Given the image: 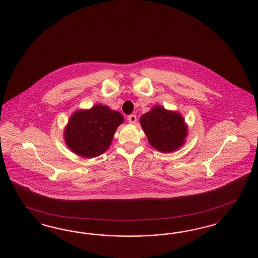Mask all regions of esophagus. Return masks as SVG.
<instances>
[{
    "label": "esophagus",
    "instance_id": "34e87169",
    "mask_svg": "<svg viewBox=\"0 0 258 258\" xmlns=\"http://www.w3.org/2000/svg\"><path fill=\"white\" fill-rule=\"evenodd\" d=\"M127 121L130 123H136V116L135 115H130L127 117Z\"/></svg>",
    "mask_w": 258,
    "mask_h": 258
}]
</instances>
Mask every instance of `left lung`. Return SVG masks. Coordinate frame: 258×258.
<instances>
[{"label": "left lung", "instance_id": "left-lung-1", "mask_svg": "<svg viewBox=\"0 0 258 258\" xmlns=\"http://www.w3.org/2000/svg\"><path fill=\"white\" fill-rule=\"evenodd\" d=\"M140 124L152 147L162 153H171L184 145L187 124L177 111L155 105L140 117Z\"/></svg>", "mask_w": 258, "mask_h": 258}]
</instances>
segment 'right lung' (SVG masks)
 I'll return each instance as SVG.
<instances>
[{
    "instance_id": "1",
    "label": "right lung",
    "mask_w": 258,
    "mask_h": 258,
    "mask_svg": "<svg viewBox=\"0 0 258 258\" xmlns=\"http://www.w3.org/2000/svg\"><path fill=\"white\" fill-rule=\"evenodd\" d=\"M123 115L107 105L97 104L90 109L73 113L63 131L69 149L85 159L96 158L110 147L112 139L123 123Z\"/></svg>"
}]
</instances>
